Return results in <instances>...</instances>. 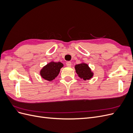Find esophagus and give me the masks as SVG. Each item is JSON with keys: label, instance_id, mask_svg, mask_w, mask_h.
Masks as SVG:
<instances>
[{"label": "esophagus", "instance_id": "34e87169", "mask_svg": "<svg viewBox=\"0 0 133 133\" xmlns=\"http://www.w3.org/2000/svg\"><path fill=\"white\" fill-rule=\"evenodd\" d=\"M66 66L68 67H70L71 66V63L70 62H66Z\"/></svg>", "mask_w": 133, "mask_h": 133}]
</instances>
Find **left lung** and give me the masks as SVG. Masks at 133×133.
<instances>
[{
    "label": "left lung",
    "mask_w": 133,
    "mask_h": 133,
    "mask_svg": "<svg viewBox=\"0 0 133 133\" xmlns=\"http://www.w3.org/2000/svg\"><path fill=\"white\" fill-rule=\"evenodd\" d=\"M75 69L76 74L80 79L84 80H89L92 78L94 73L87 63L82 62L75 65Z\"/></svg>",
    "instance_id": "obj_1"
}]
</instances>
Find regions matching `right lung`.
Wrapping results in <instances>:
<instances>
[{"instance_id":"right-lung-1","label":"right lung","mask_w":133,"mask_h":133,"mask_svg":"<svg viewBox=\"0 0 133 133\" xmlns=\"http://www.w3.org/2000/svg\"><path fill=\"white\" fill-rule=\"evenodd\" d=\"M63 66V64L61 62L51 61L43 67L40 70V75L44 79L51 82L59 75L60 69Z\"/></svg>"}]
</instances>
